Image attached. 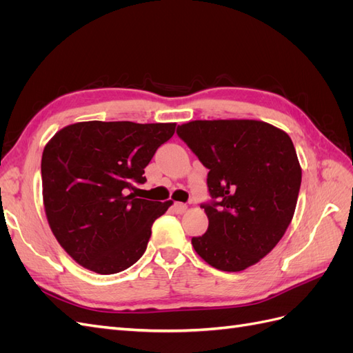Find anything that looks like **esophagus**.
Returning <instances> with one entry per match:
<instances>
[{"label":"esophagus","instance_id":"1","mask_svg":"<svg viewBox=\"0 0 353 353\" xmlns=\"http://www.w3.org/2000/svg\"><path fill=\"white\" fill-rule=\"evenodd\" d=\"M174 210L175 213H184L187 210V205H184V203H174Z\"/></svg>","mask_w":353,"mask_h":353}]
</instances>
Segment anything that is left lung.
<instances>
[{"label": "left lung", "instance_id": "left-lung-1", "mask_svg": "<svg viewBox=\"0 0 353 353\" xmlns=\"http://www.w3.org/2000/svg\"><path fill=\"white\" fill-rule=\"evenodd\" d=\"M178 137L209 169V227L191 243L213 268L239 272L281 240L294 215L302 169L292 138L262 121H193Z\"/></svg>", "mask_w": 353, "mask_h": 353}]
</instances>
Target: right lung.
Wrapping results in <instances>:
<instances>
[{"instance_id": "obj_1", "label": "right lung", "mask_w": 353, "mask_h": 353, "mask_svg": "<svg viewBox=\"0 0 353 353\" xmlns=\"http://www.w3.org/2000/svg\"><path fill=\"white\" fill-rule=\"evenodd\" d=\"M176 123L90 121L60 130L41 160L50 228L83 268L121 272L141 258L153 222L172 201L138 199L144 168Z\"/></svg>"}]
</instances>
